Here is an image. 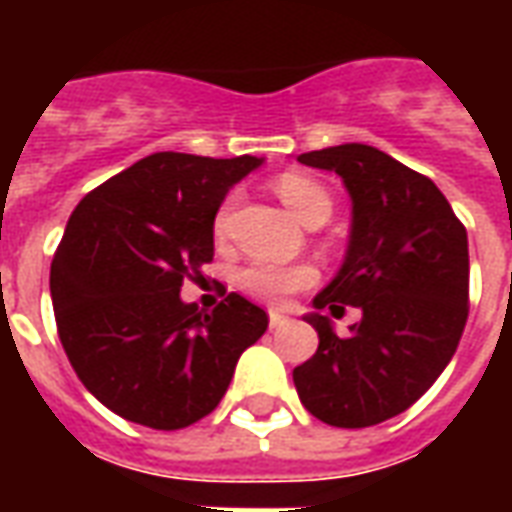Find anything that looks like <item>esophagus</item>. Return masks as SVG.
Masks as SVG:
<instances>
[{"label": "esophagus", "mask_w": 512, "mask_h": 512, "mask_svg": "<svg viewBox=\"0 0 512 512\" xmlns=\"http://www.w3.org/2000/svg\"><path fill=\"white\" fill-rule=\"evenodd\" d=\"M268 323H271V329H277V326H285L288 323V315L279 310H271L268 312Z\"/></svg>", "instance_id": "34e87169"}]
</instances>
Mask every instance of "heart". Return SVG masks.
I'll use <instances>...</instances> for the list:
<instances>
[{
    "label": "heart",
    "instance_id": "obj_1",
    "mask_svg": "<svg viewBox=\"0 0 512 512\" xmlns=\"http://www.w3.org/2000/svg\"><path fill=\"white\" fill-rule=\"evenodd\" d=\"M274 191L277 197L290 208V213L299 219L301 224H323L332 216V194L323 189L321 183L304 172H282L274 180ZM233 200L227 197L222 202V208L216 211L213 227L216 235H224L230 213H233ZM318 279V271L312 266H277V263H252L238 271V288L244 290L246 296H252L257 301H268V304H279L285 301L290 293L296 290L312 288Z\"/></svg>",
    "mask_w": 512,
    "mask_h": 512
}]
</instances>
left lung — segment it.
Returning <instances> with one entry per match:
<instances>
[{
	"label": "left lung",
	"instance_id": "1",
	"mask_svg": "<svg viewBox=\"0 0 512 512\" xmlns=\"http://www.w3.org/2000/svg\"><path fill=\"white\" fill-rule=\"evenodd\" d=\"M351 194L343 268L304 321L318 351L293 370L301 403L334 428H370L414 406L450 365L469 315V241L436 183L359 142L301 153ZM363 318L340 338L323 309Z\"/></svg>",
	"mask_w": 512,
	"mask_h": 512
}]
</instances>
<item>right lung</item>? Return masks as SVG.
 I'll return each mask as SVG.
<instances>
[{
  "mask_svg": "<svg viewBox=\"0 0 512 512\" xmlns=\"http://www.w3.org/2000/svg\"><path fill=\"white\" fill-rule=\"evenodd\" d=\"M263 158L153 153L90 191L51 263L57 334L76 376L117 417L180 430L208 417L268 315L238 293L213 312L180 299L213 260L224 194Z\"/></svg>",
  "mask_w": 512,
  "mask_h": 512,
  "instance_id": "right-lung-1",
  "label": "right lung"
}]
</instances>
